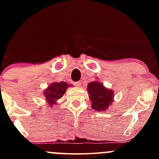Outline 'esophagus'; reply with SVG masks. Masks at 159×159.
Returning a JSON list of instances; mask_svg holds the SVG:
<instances>
[{"label": "esophagus", "instance_id": "1", "mask_svg": "<svg viewBox=\"0 0 159 159\" xmlns=\"http://www.w3.org/2000/svg\"><path fill=\"white\" fill-rule=\"evenodd\" d=\"M74 84H75V85L76 86V87L79 88L80 86L81 85V81H76V82L74 83Z\"/></svg>", "mask_w": 159, "mask_h": 159}]
</instances>
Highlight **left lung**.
Listing matches in <instances>:
<instances>
[{
	"label": "left lung",
	"instance_id": "obj_1",
	"mask_svg": "<svg viewBox=\"0 0 159 159\" xmlns=\"http://www.w3.org/2000/svg\"><path fill=\"white\" fill-rule=\"evenodd\" d=\"M91 107L97 111H105L113 102V91L107 89L98 81H91L88 86Z\"/></svg>",
	"mask_w": 159,
	"mask_h": 159
}]
</instances>
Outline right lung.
I'll use <instances>...</instances> for the list:
<instances>
[{
	"mask_svg": "<svg viewBox=\"0 0 159 159\" xmlns=\"http://www.w3.org/2000/svg\"><path fill=\"white\" fill-rule=\"evenodd\" d=\"M70 85H68L66 82H54L51 83L48 86L47 90H45L44 92L46 100L50 104V106H54V104H55L56 101L62 98L65 92H66L67 88Z\"/></svg>",
	"mask_w": 159,
	"mask_h": 159,
	"instance_id": "add662e5",
	"label": "right lung"
}]
</instances>
